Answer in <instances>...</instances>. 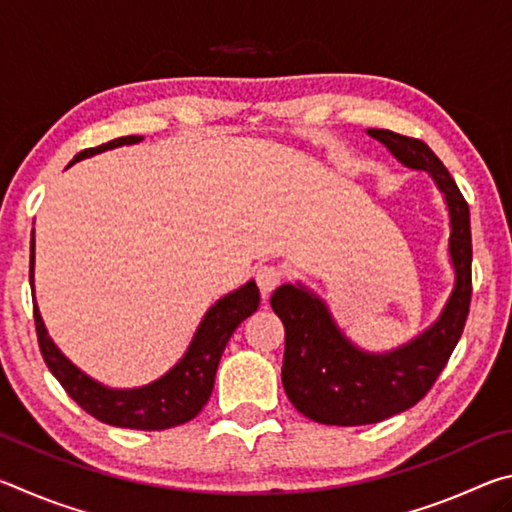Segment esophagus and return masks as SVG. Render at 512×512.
Masks as SVG:
<instances>
[{
    "mask_svg": "<svg viewBox=\"0 0 512 512\" xmlns=\"http://www.w3.org/2000/svg\"><path fill=\"white\" fill-rule=\"evenodd\" d=\"M284 280V271L280 266H259L257 268V284H259V291H262V296L266 298L268 293H271L275 287H280Z\"/></svg>",
    "mask_w": 512,
    "mask_h": 512,
    "instance_id": "1",
    "label": "esophagus"
}]
</instances>
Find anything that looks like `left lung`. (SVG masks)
<instances>
[{
	"label": "left lung",
	"mask_w": 512,
	"mask_h": 512,
	"mask_svg": "<svg viewBox=\"0 0 512 512\" xmlns=\"http://www.w3.org/2000/svg\"><path fill=\"white\" fill-rule=\"evenodd\" d=\"M404 167L427 171L449 210V257L454 289L436 323L391 352H366L345 336L329 309L302 284H282L271 307L284 325L282 384L296 409L320 424H375L418 404L447 366L461 339L472 298L470 207L427 144L370 128Z\"/></svg>",
	"instance_id": "left-lung-1"
}]
</instances>
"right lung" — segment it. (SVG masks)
<instances>
[{
    "label": "right lung",
    "instance_id": "add662e5",
    "mask_svg": "<svg viewBox=\"0 0 512 512\" xmlns=\"http://www.w3.org/2000/svg\"><path fill=\"white\" fill-rule=\"evenodd\" d=\"M142 142L140 135L117 137L108 144H101L97 149H85L74 155V162L90 158L101 151L117 149L124 144ZM33 237H31V291H33ZM259 307V289L255 280L246 282L244 287L228 293L221 300L207 309L201 325L185 357L173 366L167 375L151 381V384L140 388H108L85 375L69 361L63 352L56 348V343L49 339L47 327L42 323L40 309L33 302V318H36L38 345L45 359L47 368L51 370L60 386L65 388L67 395L88 411L94 418L112 424V427L124 429H144V431H160L171 429L178 424H185L201 413L207 404L214 388L216 368H219L221 354L228 345L230 336L235 329L244 323L248 316H253Z\"/></svg>",
    "mask_w": 512,
    "mask_h": 512
}]
</instances>
